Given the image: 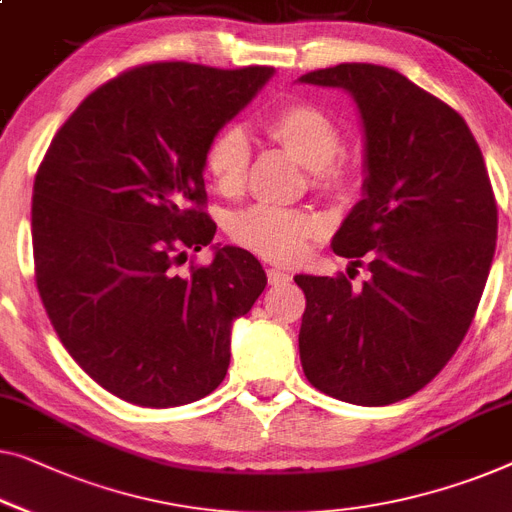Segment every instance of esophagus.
Instances as JSON below:
<instances>
[{
	"label": "esophagus",
	"mask_w": 512,
	"mask_h": 512,
	"mask_svg": "<svg viewBox=\"0 0 512 512\" xmlns=\"http://www.w3.org/2000/svg\"><path fill=\"white\" fill-rule=\"evenodd\" d=\"M268 281H270V286H281V284H286V281H291V274L284 272V270L270 268L268 270Z\"/></svg>",
	"instance_id": "esophagus-1"
}]
</instances>
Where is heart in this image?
Instances as JSON below:
<instances>
[{
	"label": "heart",
	"instance_id": "1",
	"mask_svg": "<svg viewBox=\"0 0 512 512\" xmlns=\"http://www.w3.org/2000/svg\"><path fill=\"white\" fill-rule=\"evenodd\" d=\"M265 133L272 143L311 170L314 184L339 191L346 184V168L335 159L342 150L337 122L314 103H288L265 120ZM251 147L238 127L219 131L205 150V170L214 189L224 196L240 194L247 180ZM233 238L254 254L274 263H298L309 244L323 233L316 214L284 210L272 205H254L233 219Z\"/></svg>",
	"mask_w": 512,
	"mask_h": 512
}]
</instances>
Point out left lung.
Returning a JSON list of instances; mask_svg holds the SVG:
<instances>
[{
  "label": "left lung",
  "instance_id": "left-lung-1",
  "mask_svg": "<svg viewBox=\"0 0 512 512\" xmlns=\"http://www.w3.org/2000/svg\"><path fill=\"white\" fill-rule=\"evenodd\" d=\"M300 83L344 90L358 108L362 201L332 249L372 272L362 288L344 274L295 277L302 369L342 402H399L446 367L483 295L499 228L483 154L462 115L388 66L339 64Z\"/></svg>",
  "mask_w": 512,
  "mask_h": 512
}]
</instances>
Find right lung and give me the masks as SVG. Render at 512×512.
<instances>
[{
    "mask_svg": "<svg viewBox=\"0 0 512 512\" xmlns=\"http://www.w3.org/2000/svg\"><path fill=\"white\" fill-rule=\"evenodd\" d=\"M270 66L159 62L92 92L36 173V286L73 360L124 402L168 409L224 381L231 330L268 277L254 254L214 247L205 150L263 90Z\"/></svg>",
    "mask_w": 512,
    "mask_h": 512,
    "instance_id": "1",
    "label": "right lung"
}]
</instances>
